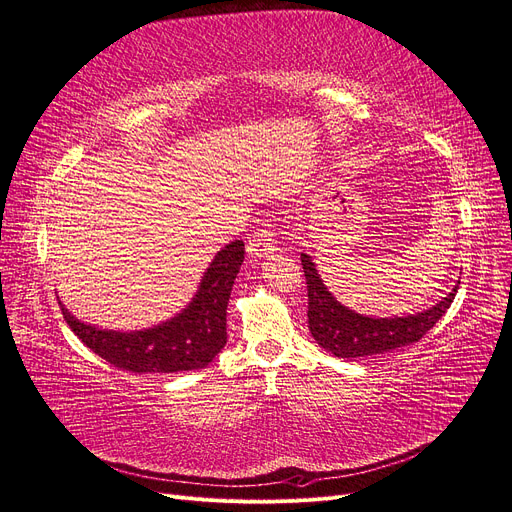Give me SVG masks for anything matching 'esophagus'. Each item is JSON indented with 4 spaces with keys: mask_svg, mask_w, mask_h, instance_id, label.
Masks as SVG:
<instances>
[{
    "mask_svg": "<svg viewBox=\"0 0 512 512\" xmlns=\"http://www.w3.org/2000/svg\"><path fill=\"white\" fill-rule=\"evenodd\" d=\"M278 251V244L274 238V230L272 227H261L257 230L249 242H246V253L253 259H261V257H272Z\"/></svg>",
    "mask_w": 512,
    "mask_h": 512,
    "instance_id": "esophagus-1",
    "label": "esophagus"
}]
</instances>
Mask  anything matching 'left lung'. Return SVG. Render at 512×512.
<instances>
[{"label":"left lung","mask_w":512,"mask_h":512,"mask_svg":"<svg viewBox=\"0 0 512 512\" xmlns=\"http://www.w3.org/2000/svg\"><path fill=\"white\" fill-rule=\"evenodd\" d=\"M308 285V327L316 344L337 358H363L411 346L437 325L458 293L460 280L437 306L407 316L373 318L358 314L333 297L320 278L316 263L301 253Z\"/></svg>","instance_id":"left-lung-1"}]
</instances>
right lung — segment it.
<instances>
[{
  "label": "right lung",
  "mask_w": 512,
  "mask_h": 512,
  "mask_svg": "<svg viewBox=\"0 0 512 512\" xmlns=\"http://www.w3.org/2000/svg\"><path fill=\"white\" fill-rule=\"evenodd\" d=\"M242 259V240L225 244L208 263L192 301L173 318L141 331H113L86 325L61 301L59 304L71 331L113 367L160 375L194 371L211 363L227 342V301Z\"/></svg>",
  "instance_id": "add662e5"
}]
</instances>
